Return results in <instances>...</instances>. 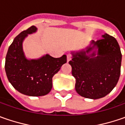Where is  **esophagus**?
I'll return each mask as SVG.
<instances>
[{
	"instance_id": "1",
	"label": "esophagus",
	"mask_w": 125,
	"mask_h": 125,
	"mask_svg": "<svg viewBox=\"0 0 125 125\" xmlns=\"http://www.w3.org/2000/svg\"><path fill=\"white\" fill-rule=\"evenodd\" d=\"M67 62H69V61L71 60V55H67Z\"/></svg>"
}]
</instances>
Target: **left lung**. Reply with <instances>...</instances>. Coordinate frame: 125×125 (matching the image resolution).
I'll use <instances>...</instances> for the list:
<instances>
[{
    "label": "left lung",
    "instance_id": "left-lung-1",
    "mask_svg": "<svg viewBox=\"0 0 125 125\" xmlns=\"http://www.w3.org/2000/svg\"><path fill=\"white\" fill-rule=\"evenodd\" d=\"M100 40L90 42L79 50L71 51L72 74L75 90L85 98L97 99L110 93L118 83L122 54L117 40L105 33Z\"/></svg>",
    "mask_w": 125,
    "mask_h": 125
}]
</instances>
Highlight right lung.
Segmentation results:
<instances>
[{"label": "right lung", "mask_w": 125, "mask_h": 125, "mask_svg": "<svg viewBox=\"0 0 125 125\" xmlns=\"http://www.w3.org/2000/svg\"><path fill=\"white\" fill-rule=\"evenodd\" d=\"M32 26L17 35L10 46L5 58V69L7 79L18 92L31 97L44 96L53 86V77L67 62V55L53 58L45 54L39 58H27L23 42L28 35L35 33Z\"/></svg>", "instance_id": "right-lung-1"}]
</instances>
